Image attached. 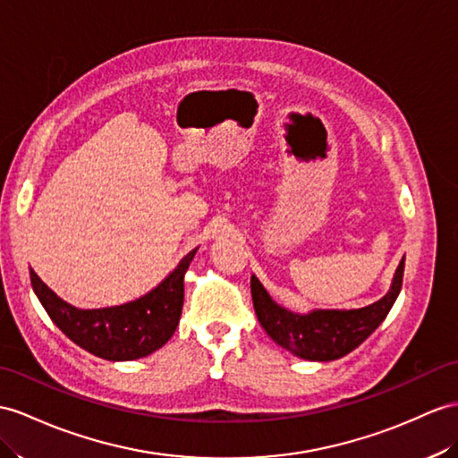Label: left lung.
I'll return each instance as SVG.
<instances>
[{
  "label": "left lung",
  "instance_id": "left-lung-1",
  "mask_svg": "<svg viewBox=\"0 0 458 458\" xmlns=\"http://www.w3.org/2000/svg\"><path fill=\"white\" fill-rule=\"evenodd\" d=\"M404 259L400 260L393 285L377 303L352 310H313L309 315L289 313L276 305L259 277L252 276L250 293L256 317L277 345L309 361H332L358 348L386 318L403 289Z\"/></svg>",
  "mask_w": 458,
  "mask_h": 458
}]
</instances>
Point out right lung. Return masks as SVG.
Listing matches in <instances>:
<instances>
[{"label": "right lung", "instance_id": "right-lung-1", "mask_svg": "<svg viewBox=\"0 0 458 458\" xmlns=\"http://www.w3.org/2000/svg\"><path fill=\"white\" fill-rule=\"evenodd\" d=\"M198 249L188 252L153 292L126 305L81 310L65 303L30 270V284L52 322L80 348L108 361L145 358L171 340L184 303V274Z\"/></svg>", "mask_w": 458, "mask_h": 458}]
</instances>
